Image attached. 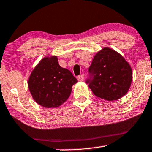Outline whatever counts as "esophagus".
Wrapping results in <instances>:
<instances>
[{
    "instance_id": "34e87169",
    "label": "esophagus",
    "mask_w": 152,
    "mask_h": 152,
    "mask_svg": "<svg viewBox=\"0 0 152 152\" xmlns=\"http://www.w3.org/2000/svg\"><path fill=\"white\" fill-rule=\"evenodd\" d=\"M77 79L78 81H83L84 80V75L82 74L80 75L77 77Z\"/></svg>"
}]
</instances>
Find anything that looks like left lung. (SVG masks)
<instances>
[{
	"instance_id": "left-lung-1",
	"label": "left lung",
	"mask_w": 152,
	"mask_h": 152,
	"mask_svg": "<svg viewBox=\"0 0 152 152\" xmlns=\"http://www.w3.org/2000/svg\"><path fill=\"white\" fill-rule=\"evenodd\" d=\"M94 75L86 83L94 94L113 102L128 93L133 79L132 68L123 56L114 49L104 47L96 53L89 67Z\"/></svg>"
}]
</instances>
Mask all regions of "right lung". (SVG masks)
<instances>
[{"label":"right lung","instance_id":"obj_1","mask_svg":"<svg viewBox=\"0 0 152 152\" xmlns=\"http://www.w3.org/2000/svg\"><path fill=\"white\" fill-rule=\"evenodd\" d=\"M77 80L69 69L62 68L56 56L43 57L31 72L28 88L35 102L45 108L54 109L66 102Z\"/></svg>","mask_w":152,"mask_h":152}]
</instances>
